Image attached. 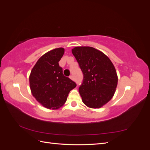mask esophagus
Returning a JSON list of instances; mask_svg holds the SVG:
<instances>
[{
    "mask_svg": "<svg viewBox=\"0 0 150 150\" xmlns=\"http://www.w3.org/2000/svg\"><path fill=\"white\" fill-rule=\"evenodd\" d=\"M69 78H70L72 80H74V77H73V76H72V75H71V76H69Z\"/></svg>",
    "mask_w": 150,
    "mask_h": 150,
    "instance_id": "esophagus-1",
    "label": "esophagus"
}]
</instances>
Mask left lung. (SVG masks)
Here are the masks:
<instances>
[{
  "instance_id": "left-lung-1",
  "label": "left lung",
  "mask_w": 150,
  "mask_h": 150,
  "mask_svg": "<svg viewBox=\"0 0 150 150\" xmlns=\"http://www.w3.org/2000/svg\"><path fill=\"white\" fill-rule=\"evenodd\" d=\"M72 52L83 74L79 88L83 102L99 108L112 98L117 84L114 65L105 54L92 47H76Z\"/></svg>"
}]
</instances>
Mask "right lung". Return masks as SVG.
<instances>
[{
  "mask_svg": "<svg viewBox=\"0 0 150 150\" xmlns=\"http://www.w3.org/2000/svg\"><path fill=\"white\" fill-rule=\"evenodd\" d=\"M64 52L57 48L39 58L32 69L29 83L34 97L48 109H57L64 104L70 91L76 87L74 81L64 76L59 65Z\"/></svg>",
  "mask_w": 150,
  "mask_h": 150,
  "instance_id": "1",
  "label": "right lung"
}]
</instances>
